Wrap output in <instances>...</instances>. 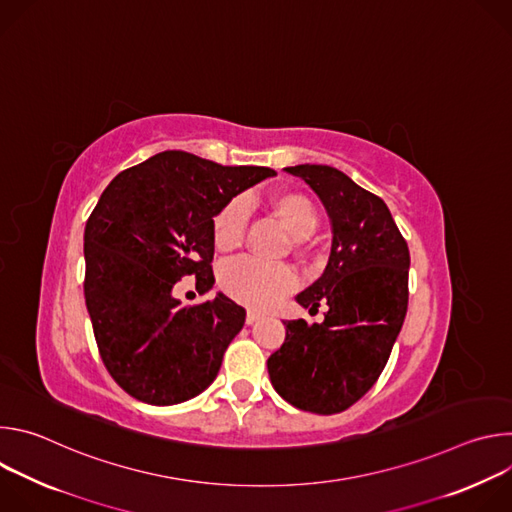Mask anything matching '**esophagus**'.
Listing matches in <instances>:
<instances>
[{
  "label": "esophagus",
  "mask_w": 512,
  "mask_h": 512,
  "mask_svg": "<svg viewBox=\"0 0 512 512\" xmlns=\"http://www.w3.org/2000/svg\"><path fill=\"white\" fill-rule=\"evenodd\" d=\"M259 318H263V314H261V312H257V310H249V312H247L245 322H247V324H255Z\"/></svg>",
  "instance_id": "34e87169"
}]
</instances>
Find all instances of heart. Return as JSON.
Masks as SVG:
<instances>
[{
	"label": "heart",
	"instance_id": "obj_1",
	"mask_svg": "<svg viewBox=\"0 0 512 512\" xmlns=\"http://www.w3.org/2000/svg\"><path fill=\"white\" fill-rule=\"evenodd\" d=\"M269 210L279 218L285 231L296 237V245L310 237L318 227L314 202L298 190H281L269 198ZM247 225V206L243 198L229 200L212 218V243L216 251L231 253L241 247ZM225 294L251 308H269L298 287V275L289 265H269L255 259L229 263L221 273Z\"/></svg>",
	"mask_w": 512,
	"mask_h": 512
}]
</instances>
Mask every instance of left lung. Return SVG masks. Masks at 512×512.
<instances>
[{"label": "left lung", "mask_w": 512, "mask_h": 512, "mask_svg": "<svg viewBox=\"0 0 512 512\" xmlns=\"http://www.w3.org/2000/svg\"><path fill=\"white\" fill-rule=\"evenodd\" d=\"M322 200L332 249L298 304L322 324L285 320V342L267 358L273 389L294 407L332 415L354 405L381 377L409 302V247L387 204L330 166L285 168Z\"/></svg>", "instance_id": "obj_1"}]
</instances>
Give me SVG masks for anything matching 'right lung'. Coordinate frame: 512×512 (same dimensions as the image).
I'll use <instances>...</instances> for the list:
<instances>
[{
  "label": "right lung",
  "instance_id": "1",
  "mask_svg": "<svg viewBox=\"0 0 512 512\" xmlns=\"http://www.w3.org/2000/svg\"><path fill=\"white\" fill-rule=\"evenodd\" d=\"M269 176L174 150L103 190L85 227V302L105 369L133 399L176 405L216 379L245 308L225 294L182 306L172 289L186 275L212 287L214 214Z\"/></svg>",
  "mask_w": 512,
  "mask_h": 512
}]
</instances>
